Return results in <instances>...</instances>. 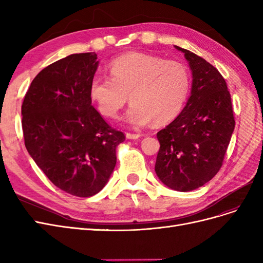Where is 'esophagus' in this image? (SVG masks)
<instances>
[{"label": "esophagus", "instance_id": "34e87169", "mask_svg": "<svg viewBox=\"0 0 263 263\" xmlns=\"http://www.w3.org/2000/svg\"><path fill=\"white\" fill-rule=\"evenodd\" d=\"M126 137L128 139H138L140 137V134H135V133H126Z\"/></svg>", "mask_w": 263, "mask_h": 263}]
</instances>
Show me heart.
Segmentation results:
<instances>
[{
  "instance_id": "obj_1",
  "label": "heart",
  "mask_w": 263,
  "mask_h": 263,
  "mask_svg": "<svg viewBox=\"0 0 263 263\" xmlns=\"http://www.w3.org/2000/svg\"><path fill=\"white\" fill-rule=\"evenodd\" d=\"M108 70L110 78L95 76L90 83V97L103 116L116 118L128 95L126 121L136 127L168 124L185 105L191 74L184 63L129 52L114 59Z\"/></svg>"
}]
</instances>
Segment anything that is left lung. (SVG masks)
Listing matches in <instances>:
<instances>
[{"instance_id":"8db88e82","label":"left lung","mask_w":263,"mask_h":263,"mask_svg":"<svg viewBox=\"0 0 263 263\" xmlns=\"http://www.w3.org/2000/svg\"><path fill=\"white\" fill-rule=\"evenodd\" d=\"M192 70V90L185 107L158 132L160 149L155 171L163 184L189 192L219 171L235 128L232 98L225 79L210 62L181 47Z\"/></svg>"}]
</instances>
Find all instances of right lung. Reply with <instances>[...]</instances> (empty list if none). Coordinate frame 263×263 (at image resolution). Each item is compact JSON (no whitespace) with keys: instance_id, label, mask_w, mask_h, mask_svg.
<instances>
[{"instance_id":"1","label":"right lung","mask_w":263,"mask_h":263,"mask_svg":"<svg viewBox=\"0 0 263 263\" xmlns=\"http://www.w3.org/2000/svg\"><path fill=\"white\" fill-rule=\"evenodd\" d=\"M95 52L74 53L39 72L22 104L25 147L53 185L89 197L105 186L125 140L92 105Z\"/></svg>"}]
</instances>
